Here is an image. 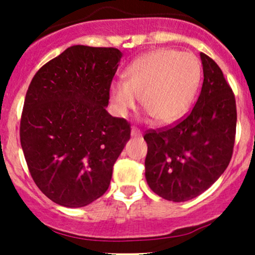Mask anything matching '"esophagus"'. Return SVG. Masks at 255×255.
<instances>
[{
	"label": "esophagus",
	"instance_id": "esophagus-1",
	"mask_svg": "<svg viewBox=\"0 0 255 255\" xmlns=\"http://www.w3.org/2000/svg\"><path fill=\"white\" fill-rule=\"evenodd\" d=\"M130 135H132V137H140V135H142V133H140L139 129H137V128L133 127L132 129H130Z\"/></svg>",
	"mask_w": 255,
	"mask_h": 255
}]
</instances>
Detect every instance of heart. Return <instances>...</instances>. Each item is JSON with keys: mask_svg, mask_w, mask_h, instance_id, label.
Returning <instances> with one entry per match:
<instances>
[{"mask_svg": "<svg viewBox=\"0 0 255 255\" xmlns=\"http://www.w3.org/2000/svg\"><path fill=\"white\" fill-rule=\"evenodd\" d=\"M201 80V64L190 53L160 49L138 58L126 73V81H113L111 99L120 115L133 110L140 99L143 109L159 125L185 115Z\"/></svg>", "mask_w": 255, "mask_h": 255, "instance_id": "1", "label": "heart"}]
</instances>
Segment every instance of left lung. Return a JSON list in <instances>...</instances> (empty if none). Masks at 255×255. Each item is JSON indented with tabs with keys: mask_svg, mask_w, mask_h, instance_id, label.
I'll return each mask as SVG.
<instances>
[{
	"mask_svg": "<svg viewBox=\"0 0 255 255\" xmlns=\"http://www.w3.org/2000/svg\"><path fill=\"white\" fill-rule=\"evenodd\" d=\"M201 94L192 111L175 126L149 130L145 179L163 199L184 202L199 196L227 169L233 153L237 110L220 66L200 54Z\"/></svg>",
	"mask_w": 255,
	"mask_h": 255,
	"instance_id": "8db88e82",
	"label": "left lung"
}]
</instances>
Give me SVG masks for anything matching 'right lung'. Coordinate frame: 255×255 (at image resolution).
<instances>
[{
  "label": "right lung",
  "instance_id": "1",
  "mask_svg": "<svg viewBox=\"0 0 255 255\" xmlns=\"http://www.w3.org/2000/svg\"><path fill=\"white\" fill-rule=\"evenodd\" d=\"M122 53L73 45L30 81L20 118V145L40 191L64 207L101 197L130 138L123 118L106 111Z\"/></svg>",
  "mask_w": 255,
  "mask_h": 255
}]
</instances>
